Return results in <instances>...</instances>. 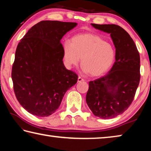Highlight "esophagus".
Segmentation results:
<instances>
[{"mask_svg": "<svg viewBox=\"0 0 151 151\" xmlns=\"http://www.w3.org/2000/svg\"><path fill=\"white\" fill-rule=\"evenodd\" d=\"M82 81H84V78H81V76H78V83H80V82H82Z\"/></svg>", "mask_w": 151, "mask_h": 151, "instance_id": "34e87169", "label": "esophagus"}]
</instances>
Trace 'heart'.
I'll use <instances>...</instances> for the list:
<instances>
[{
  "instance_id": "heart-1",
  "label": "heart",
  "mask_w": 151,
  "mask_h": 151,
  "mask_svg": "<svg viewBox=\"0 0 151 151\" xmlns=\"http://www.w3.org/2000/svg\"><path fill=\"white\" fill-rule=\"evenodd\" d=\"M115 49L111 43L93 33L75 35L70 44L63 45V58L68 67L81 65L85 73L99 76L111 69L115 60Z\"/></svg>"
}]
</instances>
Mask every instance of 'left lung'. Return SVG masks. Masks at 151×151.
Here are the masks:
<instances>
[{
  "label": "left lung",
  "instance_id": "8db88e82",
  "mask_svg": "<svg viewBox=\"0 0 151 151\" xmlns=\"http://www.w3.org/2000/svg\"><path fill=\"white\" fill-rule=\"evenodd\" d=\"M91 25L111 35L116 57L108 74L89 82L86 101L96 116L112 119L123 113L133 101L140 78L139 52L131 36L120 26Z\"/></svg>",
  "mask_w": 151,
  "mask_h": 151
}]
</instances>
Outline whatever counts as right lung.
<instances>
[{
    "mask_svg": "<svg viewBox=\"0 0 151 151\" xmlns=\"http://www.w3.org/2000/svg\"><path fill=\"white\" fill-rule=\"evenodd\" d=\"M76 22L42 20L20 40L15 52L12 80L15 96L23 108L37 116H48L58 109L78 76L63 64L60 40Z\"/></svg>",
    "mask_w": 151,
    "mask_h": 151,
    "instance_id": "right-lung-1",
    "label": "right lung"
}]
</instances>
